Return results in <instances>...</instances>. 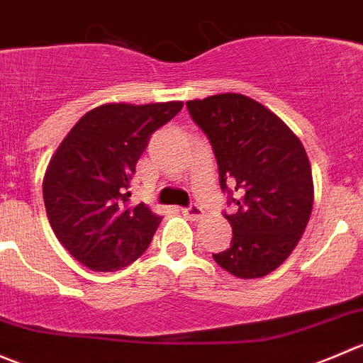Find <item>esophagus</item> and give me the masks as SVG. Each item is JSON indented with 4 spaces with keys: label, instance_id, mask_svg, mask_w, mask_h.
I'll use <instances>...</instances> for the list:
<instances>
[{
    "label": "esophagus",
    "instance_id": "34e87169",
    "mask_svg": "<svg viewBox=\"0 0 363 363\" xmlns=\"http://www.w3.org/2000/svg\"><path fill=\"white\" fill-rule=\"evenodd\" d=\"M182 213L185 215L186 218H190V220H199V218L203 217V210H201V206H197V204H190L189 208H182Z\"/></svg>",
    "mask_w": 363,
    "mask_h": 363
}]
</instances>
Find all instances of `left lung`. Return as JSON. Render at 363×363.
<instances>
[{"label": "left lung", "instance_id": "obj_1", "mask_svg": "<svg viewBox=\"0 0 363 363\" xmlns=\"http://www.w3.org/2000/svg\"><path fill=\"white\" fill-rule=\"evenodd\" d=\"M208 135L220 189L236 192L238 210L225 215L231 247L215 263L240 279L277 270L302 238L314 204L312 169L295 132L263 104L240 93L186 102Z\"/></svg>", "mask_w": 363, "mask_h": 363}]
</instances>
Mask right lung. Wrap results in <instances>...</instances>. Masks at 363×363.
<instances>
[{"label": "right lung", "instance_id": "right-lung-1", "mask_svg": "<svg viewBox=\"0 0 363 363\" xmlns=\"http://www.w3.org/2000/svg\"><path fill=\"white\" fill-rule=\"evenodd\" d=\"M182 107L104 104L72 127L52 155L42 183L49 224L89 270H121L148 249L162 217L145 203L128 204L130 182L150 135Z\"/></svg>", "mask_w": 363, "mask_h": 363}]
</instances>
